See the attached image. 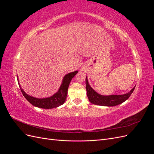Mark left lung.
Segmentation results:
<instances>
[{"mask_svg": "<svg viewBox=\"0 0 154 154\" xmlns=\"http://www.w3.org/2000/svg\"><path fill=\"white\" fill-rule=\"evenodd\" d=\"M85 84L87 95L91 103L97 105L106 106H116L123 103L124 101L128 99V97L132 94L135 87H136L135 86L131 91L125 94L103 96L98 94L90 86V85L88 84L87 77H86L85 79Z\"/></svg>", "mask_w": 154, "mask_h": 154, "instance_id": "obj_1", "label": "left lung"}]
</instances>
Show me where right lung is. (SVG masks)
<instances>
[{"mask_svg": "<svg viewBox=\"0 0 154 154\" xmlns=\"http://www.w3.org/2000/svg\"><path fill=\"white\" fill-rule=\"evenodd\" d=\"M78 71H76L66 74L63 78L62 83L61 85H60L58 92H56L54 94L51 96V97H46V98H36V97L27 94L21 88L20 83L18 82V79H17V80L18 84H19V87H20V90L22 94L24 95L25 98L31 104L35 106L38 107V108L50 109L56 108V107H58L64 103L67 97L69 83L71 82L72 79L74 78V76L78 73Z\"/></svg>", "mask_w": 154, "mask_h": 154, "instance_id": "add662e5", "label": "right lung"}]
</instances>
